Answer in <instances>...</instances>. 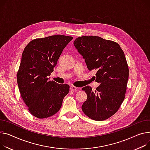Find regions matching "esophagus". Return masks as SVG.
Listing matches in <instances>:
<instances>
[{"instance_id": "34e87169", "label": "esophagus", "mask_w": 150, "mask_h": 150, "mask_svg": "<svg viewBox=\"0 0 150 150\" xmlns=\"http://www.w3.org/2000/svg\"><path fill=\"white\" fill-rule=\"evenodd\" d=\"M70 90H71V91H77L78 90V88L74 86H71V87H70Z\"/></svg>"}]
</instances>
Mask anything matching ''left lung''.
Wrapping results in <instances>:
<instances>
[{
  "label": "left lung",
  "mask_w": 150,
  "mask_h": 150,
  "mask_svg": "<svg viewBox=\"0 0 150 150\" xmlns=\"http://www.w3.org/2000/svg\"><path fill=\"white\" fill-rule=\"evenodd\" d=\"M74 44L89 71L96 70L95 79L101 83L95 91L88 86L82 88L87 95L83 112L93 120H105L116 113L125 98L129 69L124 51L116 42L98 36L79 37Z\"/></svg>",
  "instance_id": "left-lung-1"
}]
</instances>
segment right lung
Returning a JSON list of instances; mask_svg holds the SVG:
<instances>
[{
    "label": "right lung",
    "instance_id": "1",
    "mask_svg": "<svg viewBox=\"0 0 150 150\" xmlns=\"http://www.w3.org/2000/svg\"><path fill=\"white\" fill-rule=\"evenodd\" d=\"M72 37L55 35L35 38L25 47L17 74L20 93L29 112L43 119L60 109L69 86L49 80L64 48Z\"/></svg>",
    "mask_w": 150,
    "mask_h": 150
}]
</instances>
